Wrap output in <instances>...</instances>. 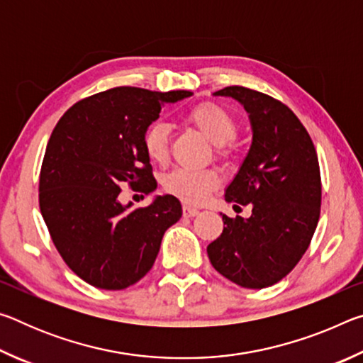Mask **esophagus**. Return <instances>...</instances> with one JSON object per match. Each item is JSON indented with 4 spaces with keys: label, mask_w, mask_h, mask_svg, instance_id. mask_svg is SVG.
<instances>
[{
    "label": "esophagus",
    "mask_w": 363,
    "mask_h": 363,
    "mask_svg": "<svg viewBox=\"0 0 363 363\" xmlns=\"http://www.w3.org/2000/svg\"><path fill=\"white\" fill-rule=\"evenodd\" d=\"M200 211L196 210V208H192V206H187V205H184V208H182V214L186 218H194V216H196V214H199Z\"/></svg>",
    "instance_id": "esophagus-1"
}]
</instances>
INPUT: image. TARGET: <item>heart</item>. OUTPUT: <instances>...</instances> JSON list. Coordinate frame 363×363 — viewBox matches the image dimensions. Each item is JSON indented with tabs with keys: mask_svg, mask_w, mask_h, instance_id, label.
Returning a JSON list of instances; mask_svg holds the SVG:
<instances>
[{
	"mask_svg": "<svg viewBox=\"0 0 363 363\" xmlns=\"http://www.w3.org/2000/svg\"><path fill=\"white\" fill-rule=\"evenodd\" d=\"M189 125L195 126L213 144L223 147L237 136L238 126L233 115L214 102L199 104L184 115ZM143 147L152 162L164 163L169 155V128L163 121H152L143 133ZM218 186V177L206 169L176 168L164 177L163 187L169 195L184 203L199 205Z\"/></svg>",
	"mask_w": 363,
	"mask_h": 363,
	"instance_id": "b5f03b06",
	"label": "heart"
}]
</instances>
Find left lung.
Returning a JSON list of instances; mask_svg holds the SVG:
<instances>
[{
  "instance_id": "8db88e82",
  "label": "left lung",
  "mask_w": 363,
  "mask_h": 363,
  "mask_svg": "<svg viewBox=\"0 0 363 363\" xmlns=\"http://www.w3.org/2000/svg\"><path fill=\"white\" fill-rule=\"evenodd\" d=\"M214 96L233 97L250 113L253 143L224 196L253 210L248 219L223 214V233L208 245V257L233 284L259 290L290 274L309 248L322 205L317 152L284 102L243 86Z\"/></svg>"
}]
</instances>
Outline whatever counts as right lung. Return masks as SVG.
<instances>
[{
    "label": "right lung",
    "instance_id": "right-lung-1",
    "mask_svg": "<svg viewBox=\"0 0 363 363\" xmlns=\"http://www.w3.org/2000/svg\"><path fill=\"white\" fill-rule=\"evenodd\" d=\"M190 91L118 86L67 110L49 138L40 173V210L67 266L86 284L125 290L152 269L168 227L181 219L173 195L130 210L121 187L157 189L143 133L167 102Z\"/></svg>",
    "mask_w": 363,
    "mask_h": 363
}]
</instances>
